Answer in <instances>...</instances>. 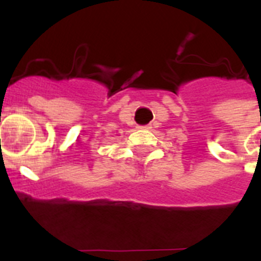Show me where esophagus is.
Returning <instances> with one entry per match:
<instances>
[{"instance_id": "1", "label": "esophagus", "mask_w": 261, "mask_h": 261, "mask_svg": "<svg viewBox=\"0 0 261 261\" xmlns=\"http://www.w3.org/2000/svg\"><path fill=\"white\" fill-rule=\"evenodd\" d=\"M137 128L138 129H147V128H149V126H147V125H138Z\"/></svg>"}]
</instances>
